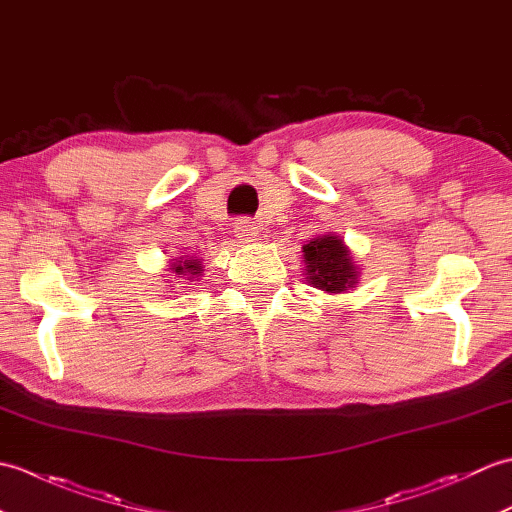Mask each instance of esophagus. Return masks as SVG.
Segmentation results:
<instances>
[{
	"label": "esophagus",
	"instance_id": "34e87169",
	"mask_svg": "<svg viewBox=\"0 0 512 512\" xmlns=\"http://www.w3.org/2000/svg\"><path fill=\"white\" fill-rule=\"evenodd\" d=\"M235 237L242 239V242H255V239L259 237L257 224L250 222V220H239L235 224Z\"/></svg>",
	"mask_w": 512,
	"mask_h": 512
}]
</instances>
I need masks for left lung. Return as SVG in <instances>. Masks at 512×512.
<instances>
[{"instance_id":"1","label":"left lung","mask_w":512,"mask_h":512,"mask_svg":"<svg viewBox=\"0 0 512 512\" xmlns=\"http://www.w3.org/2000/svg\"><path fill=\"white\" fill-rule=\"evenodd\" d=\"M303 273L310 286L325 292H347L358 284V268L350 248L334 233L317 235L303 246Z\"/></svg>"}]
</instances>
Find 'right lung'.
I'll list each match as a JSON object with an SVG mask.
<instances>
[{
	"label": "right lung",
	"mask_w": 512,
	"mask_h": 512,
	"mask_svg": "<svg viewBox=\"0 0 512 512\" xmlns=\"http://www.w3.org/2000/svg\"><path fill=\"white\" fill-rule=\"evenodd\" d=\"M169 270L176 277H184L189 281H195V277H200V273H202V262H200V259H193L189 255H184V257L173 259Z\"/></svg>",
	"instance_id": "obj_1"
}]
</instances>
